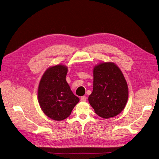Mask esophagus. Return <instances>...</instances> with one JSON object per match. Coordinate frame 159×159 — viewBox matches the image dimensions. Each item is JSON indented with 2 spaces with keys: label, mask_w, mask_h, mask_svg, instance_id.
Wrapping results in <instances>:
<instances>
[{
  "label": "esophagus",
  "mask_w": 159,
  "mask_h": 159,
  "mask_svg": "<svg viewBox=\"0 0 159 159\" xmlns=\"http://www.w3.org/2000/svg\"><path fill=\"white\" fill-rule=\"evenodd\" d=\"M86 100H87V97H86L82 96V97H81V101L85 102V101H86Z\"/></svg>",
  "instance_id": "34e87169"
}]
</instances>
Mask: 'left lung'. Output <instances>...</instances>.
<instances>
[{
	"instance_id": "1",
	"label": "left lung",
	"mask_w": 159,
	"mask_h": 159,
	"mask_svg": "<svg viewBox=\"0 0 159 159\" xmlns=\"http://www.w3.org/2000/svg\"><path fill=\"white\" fill-rule=\"evenodd\" d=\"M128 98V88L122 71L116 64L104 62L93 69V89L89 102L95 113L109 118L121 112Z\"/></svg>"
}]
</instances>
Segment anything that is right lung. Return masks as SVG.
<instances>
[{
  "label": "right lung",
  "mask_w": 159,
  "mask_h": 159,
  "mask_svg": "<svg viewBox=\"0 0 159 159\" xmlns=\"http://www.w3.org/2000/svg\"><path fill=\"white\" fill-rule=\"evenodd\" d=\"M67 68L57 65L49 68L42 76L38 88V100L43 112L54 120L68 118L80 98L66 81Z\"/></svg>",
  "instance_id": "right-lung-1"
}]
</instances>
